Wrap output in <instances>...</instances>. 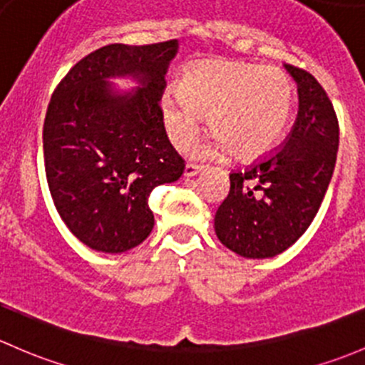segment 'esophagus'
Segmentation results:
<instances>
[{"label": "esophagus", "mask_w": 365, "mask_h": 365, "mask_svg": "<svg viewBox=\"0 0 365 365\" xmlns=\"http://www.w3.org/2000/svg\"><path fill=\"white\" fill-rule=\"evenodd\" d=\"M200 170L202 167H198V165L187 163L186 167H184V178H193V175H197Z\"/></svg>", "instance_id": "1"}]
</instances>
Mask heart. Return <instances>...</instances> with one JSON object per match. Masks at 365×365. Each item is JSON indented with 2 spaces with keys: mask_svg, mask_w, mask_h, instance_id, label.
Here are the masks:
<instances>
[{
  "mask_svg": "<svg viewBox=\"0 0 365 365\" xmlns=\"http://www.w3.org/2000/svg\"><path fill=\"white\" fill-rule=\"evenodd\" d=\"M179 95L161 96V118L168 138L184 149L200 131L207 115L214 137L200 155L217 156L230 148L239 158L269 151L290 121L294 86L277 66L246 63H198L184 71Z\"/></svg>",
  "mask_w": 365,
  "mask_h": 365,
  "instance_id": "obj_1",
  "label": "heart"
}]
</instances>
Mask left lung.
<instances>
[{
    "mask_svg": "<svg viewBox=\"0 0 365 365\" xmlns=\"http://www.w3.org/2000/svg\"><path fill=\"white\" fill-rule=\"evenodd\" d=\"M297 84L299 112L288 140L262 163L230 174L214 230L244 258H272L297 242L320 209L336 167L339 125L320 82L284 65Z\"/></svg>",
    "mask_w": 365,
    "mask_h": 365,
    "instance_id": "1",
    "label": "left lung"
}]
</instances>
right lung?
Here are the masks:
<instances>
[{"instance_id": "right-lung-1", "label": "right lung", "mask_w": 365, "mask_h": 365, "mask_svg": "<svg viewBox=\"0 0 365 365\" xmlns=\"http://www.w3.org/2000/svg\"><path fill=\"white\" fill-rule=\"evenodd\" d=\"M178 51V40L105 45L52 95L43 123L48 190L71 234L91 250L115 255L144 242L155 227L149 193L182 175L160 108ZM114 78L135 88H115Z\"/></svg>"}]
</instances>
